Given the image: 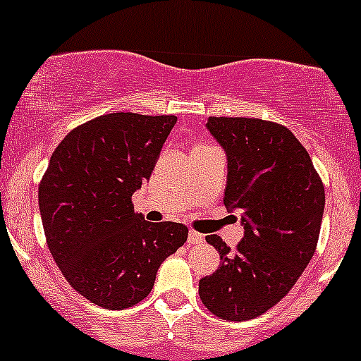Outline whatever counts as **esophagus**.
Segmentation results:
<instances>
[{
	"mask_svg": "<svg viewBox=\"0 0 361 361\" xmlns=\"http://www.w3.org/2000/svg\"><path fill=\"white\" fill-rule=\"evenodd\" d=\"M202 241H204L202 234H199V232H195V231L188 232V245L195 246V245H201Z\"/></svg>",
	"mask_w": 361,
	"mask_h": 361,
	"instance_id": "1",
	"label": "esophagus"
}]
</instances>
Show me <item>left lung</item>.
Instances as JSON below:
<instances>
[{
  "label": "left lung",
  "mask_w": 361,
  "mask_h": 361,
  "mask_svg": "<svg viewBox=\"0 0 361 361\" xmlns=\"http://www.w3.org/2000/svg\"><path fill=\"white\" fill-rule=\"evenodd\" d=\"M206 127L227 154L224 204L243 211L245 238L231 250L207 235L221 264L199 281V297L218 318L245 322L278 304L311 262L325 188L307 150L281 123L209 116Z\"/></svg>",
  "instance_id": "obj_1"
}]
</instances>
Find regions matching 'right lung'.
Here are the masks:
<instances>
[{"mask_svg":"<svg viewBox=\"0 0 361 361\" xmlns=\"http://www.w3.org/2000/svg\"><path fill=\"white\" fill-rule=\"evenodd\" d=\"M176 120L108 113L75 127L50 157L38 187L47 245L66 281L92 304L133 307L187 241L183 224L147 221L130 201Z\"/></svg>","mask_w":361,"mask_h":361,"instance_id":"obj_1","label":"right lung"}]
</instances>
